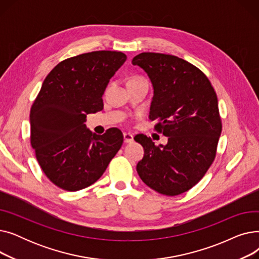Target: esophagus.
I'll use <instances>...</instances> for the list:
<instances>
[{
	"label": "esophagus",
	"instance_id": "1",
	"mask_svg": "<svg viewBox=\"0 0 259 259\" xmlns=\"http://www.w3.org/2000/svg\"><path fill=\"white\" fill-rule=\"evenodd\" d=\"M124 142H125L126 144L132 143V142H133V135H132L131 133L125 132V133H124Z\"/></svg>",
	"mask_w": 259,
	"mask_h": 259
}]
</instances>
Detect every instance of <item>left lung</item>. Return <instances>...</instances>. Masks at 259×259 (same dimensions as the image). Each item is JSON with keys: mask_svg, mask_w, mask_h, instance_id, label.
I'll return each mask as SVG.
<instances>
[{"mask_svg": "<svg viewBox=\"0 0 259 259\" xmlns=\"http://www.w3.org/2000/svg\"><path fill=\"white\" fill-rule=\"evenodd\" d=\"M132 64L151 80L149 118L157 119L155 129L168 137L165 146H155L144 134L134 138L145 150L138 173L160 194H182L203 178L215 158L222 133L216 93L205 73L175 56L143 52Z\"/></svg>", "mask_w": 259, "mask_h": 259, "instance_id": "obj_1", "label": "left lung"}]
</instances>
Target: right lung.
I'll return each instance as SVG.
<instances>
[{"mask_svg":"<svg viewBox=\"0 0 259 259\" xmlns=\"http://www.w3.org/2000/svg\"><path fill=\"white\" fill-rule=\"evenodd\" d=\"M119 51H92L59 63L44 79L30 110V142L47 178L66 191L97 182L120 149L117 128L103 135L87 129L89 113L101 111L110 78L125 63Z\"/></svg>","mask_w":259,"mask_h":259,"instance_id":"add662e5","label":"right lung"}]
</instances>
